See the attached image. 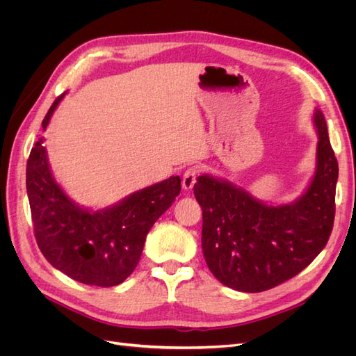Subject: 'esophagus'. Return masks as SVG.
<instances>
[{
  "label": "esophagus",
  "instance_id": "obj_1",
  "mask_svg": "<svg viewBox=\"0 0 356 356\" xmlns=\"http://www.w3.org/2000/svg\"><path fill=\"white\" fill-rule=\"evenodd\" d=\"M200 170H202L200 166H191V168H188L184 172V175H182V188H184V190H191L193 186L196 184V178L200 174Z\"/></svg>",
  "mask_w": 356,
  "mask_h": 356
}]
</instances>
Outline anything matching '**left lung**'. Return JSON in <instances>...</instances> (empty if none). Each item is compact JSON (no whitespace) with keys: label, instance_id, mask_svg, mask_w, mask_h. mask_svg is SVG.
<instances>
[{"label":"left lung","instance_id":"obj_1","mask_svg":"<svg viewBox=\"0 0 356 356\" xmlns=\"http://www.w3.org/2000/svg\"><path fill=\"white\" fill-rule=\"evenodd\" d=\"M314 123L319 139L315 175L293 203L275 207L227 179L197 178L193 190L203 213V257L222 285L261 293L298 275L325 248L336 213L339 163L321 110Z\"/></svg>","mask_w":356,"mask_h":356}]
</instances>
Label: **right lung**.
I'll use <instances>...</instances> for the list:
<instances>
[{
  "mask_svg": "<svg viewBox=\"0 0 356 356\" xmlns=\"http://www.w3.org/2000/svg\"><path fill=\"white\" fill-rule=\"evenodd\" d=\"M63 96L51 104L42 129ZM42 143L41 138L32 147L26 163V191L40 251L74 281L95 286L122 284L139 263L149 229L179 195V177L90 211L75 204L53 178Z\"/></svg>",
  "mask_w": 356,
  "mask_h": 356,
  "instance_id": "right-lung-1",
  "label": "right lung"
}]
</instances>
